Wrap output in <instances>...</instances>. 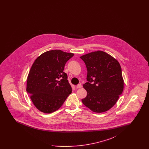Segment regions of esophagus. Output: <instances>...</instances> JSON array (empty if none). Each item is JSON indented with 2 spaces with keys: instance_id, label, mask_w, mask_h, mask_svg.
<instances>
[{
  "instance_id": "34e87169",
  "label": "esophagus",
  "mask_w": 149,
  "mask_h": 149,
  "mask_svg": "<svg viewBox=\"0 0 149 149\" xmlns=\"http://www.w3.org/2000/svg\"><path fill=\"white\" fill-rule=\"evenodd\" d=\"M82 87V85L81 84H79L78 85H77V88L79 89V88H81Z\"/></svg>"
}]
</instances>
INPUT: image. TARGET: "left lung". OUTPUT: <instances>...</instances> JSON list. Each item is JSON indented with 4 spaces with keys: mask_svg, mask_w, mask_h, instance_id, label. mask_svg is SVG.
<instances>
[{
    "mask_svg": "<svg viewBox=\"0 0 149 149\" xmlns=\"http://www.w3.org/2000/svg\"><path fill=\"white\" fill-rule=\"evenodd\" d=\"M80 58L88 71V81L83 85L87 95L82 99V102L93 112H104L116 103L123 90L120 64L101 51L83 55Z\"/></svg>",
    "mask_w": 149,
    "mask_h": 149,
    "instance_id": "8db88e82",
    "label": "left lung"
}]
</instances>
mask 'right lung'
<instances>
[{"label": "right lung", "instance_id": "obj_1", "mask_svg": "<svg viewBox=\"0 0 149 149\" xmlns=\"http://www.w3.org/2000/svg\"><path fill=\"white\" fill-rule=\"evenodd\" d=\"M73 56L72 53L54 50L36 59L28 75L26 91L40 111L46 113L56 111L71 94V86L64 70Z\"/></svg>", "mask_w": 149, "mask_h": 149}]
</instances>
